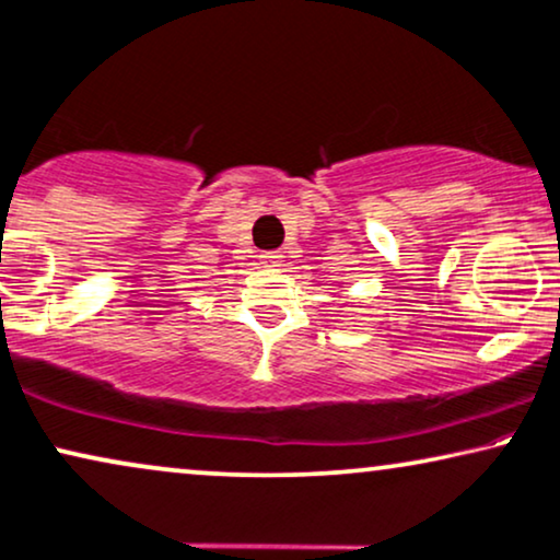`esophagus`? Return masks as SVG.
<instances>
[{
    "label": "esophagus",
    "instance_id": "1",
    "mask_svg": "<svg viewBox=\"0 0 560 560\" xmlns=\"http://www.w3.org/2000/svg\"><path fill=\"white\" fill-rule=\"evenodd\" d=\"M281 258L284 256H279V253H264V256H260V264L273 268V266H281Z\"/></svg>",
    "mask_w": 560,
    "mask_h": 560
}]
</instances>
